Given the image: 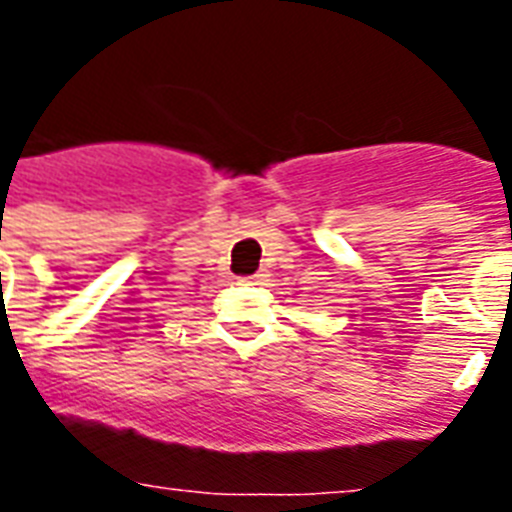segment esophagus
<instances>
[{"mask_svg":"<svg viewBox=\"0 0 512 512\" xmlns=\"http://www.w3.org/2000/svg\"><path fill=\"white\" fill-rule=\"evenodd\" d=\"M247 281H249V284H257V287H260V284H265V281H268V273L257 271V273H252Z\"/></svg>","mask_w":512,"mask_h":512,"instance_id":"esophagus-1","label":"esophagus"}]
</instances>
